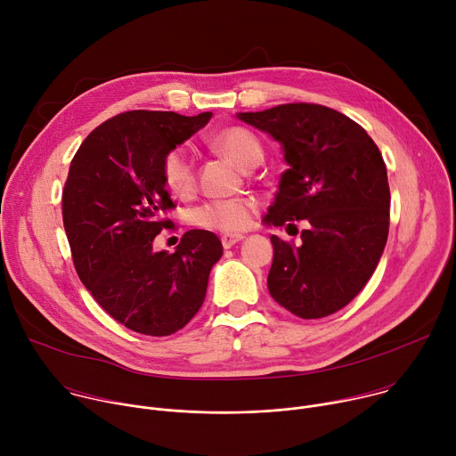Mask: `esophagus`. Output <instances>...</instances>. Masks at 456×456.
<instances>
[{
    "label": "esophagus",
    "instance_id": "34e87169",
    "mask_svg": "<svg viewBox=\"0 0 456 456\" xmlns=\"http://www.w3.org/2000/svg\"><path fill=\"white\" fill-rule=\"evenodd\" d=\"M220 240H222L224 248H231L234 243L241 241V240H243V236H241V234H224Z\"/></svg>",
    "mask_w": 456,
    "mask_h": 456
}]
</instances>
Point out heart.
<instances>
[{
    "instance_id": "1",
    "label": "heart",
    "mask_w": 456,
    "mask_h": 456,
    "mask_svg": "<svg viewBox=\"0 0 456 456\" xmlns=\"http://www.w3.org/2000/svg\"><path fill=\"white\" fill-rule=\"evenodd\" d=\"M213 144L227 155L232 162H236L241 169H252L259 164L264 157L262 142L257 137L241 126H231L222 129V132L213 139ZM160 175L166 187L185 197L197 183V173H194V164L185 151V148L176 146L162 157ZM256 204L250 199H231V200H215L208 202L192 211V224L213 229L220 232H241L245 231L254 216Z\"/></svg>"
}]
</instances>
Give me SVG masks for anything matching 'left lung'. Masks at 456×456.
<instances>
[{"label": "left lung", "mask_w": 456, "mask_h": 456, "mask_svg": "<svg viewBox=\"0 0 456 456\" xmlns=\"http://www.w3.org/2000/svg\"><path fill=\"white\" fill-rule=\"evenodd\" d=\"M238 118L274 137L290 166L265 222H308L301 247L271 236L269 292L301 319L327 317L364 289L382 256L389 231L382 155L362 126L321 104H280Z\"/></svg>", "instance_id": "8db88e82"}]
</instances>
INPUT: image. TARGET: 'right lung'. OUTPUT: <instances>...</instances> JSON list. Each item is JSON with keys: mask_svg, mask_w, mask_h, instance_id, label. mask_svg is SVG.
<instances>
[{"mask_svg": "<svg viewBox=\"0 0 456 456\" xmlns=\"http://www.w3.org/2000/svg\"><path fill=\"white\" fill-rule=\"evenodd\" d=\"M211 117L118 113L85 139L64 182L62 224L79 280L115 321L144 336L164 338L185 327L224 252L218 236L202 229L187 231L173 254L153 250L155 236L173 229L162 157Z\"/></svg>", "mask_w": 456, "mask_h": 456, "instance_id": "add662e5", "label": "right lung"}]
</instances>
